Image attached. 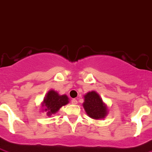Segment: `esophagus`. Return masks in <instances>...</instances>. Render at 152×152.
I'll return each instance as SVG.
<instances>
[{
  "mask_svg": "<svg viewBox=\"0 0 152 152\" xmlns=\"http://www.w3.org/2000/svg\"><path fill=\"white\" fill-rule=\"evenodd\" d=\"M77 103H78V102H77V100H76V99H72V104H76Z\"/></svg>",
  "mask_w": 152,
  "mask_h": 152,
  "instance_id": "1",
  "label": "esophagus"
}]
</instances>
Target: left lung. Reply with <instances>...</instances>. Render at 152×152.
<instances>
[{"label":"left lung","instance_id":"left-lung-1","mask_svg":"<svg viewBox=\"0 0 152 152\" xmlns=\"http://www.w3.org/2000/svg\"><path fill=\"white\" fill-rule=\"evenodd\" d=\"M83 107L87 115L94 119L104 118L108 113L107 105L95 91L88 92L85 96Z\"/></svg>","mask_w":152,"mask_h":152}]
</instances>
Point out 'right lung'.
<instances>
[{
	"instance_id": "right-lung-1",
	"label": "right lung",
	"mask_w": 152,
	"mask_h": 152,
	"mask_svg": "<svg viewBox=\"0 0 152 152\" xmlns=\"http://www.w3.org/2000/svg\"><path fill=\"white\" fill-rule=\"evenodd\" d=\"M68 99L67 95L66 94L60 95L57 91L51 90L47 93L43 99V104H42L43 111L47 113L48 116L55 114L61 107L68 104Z\"/></svg>"
}]
</instances>
